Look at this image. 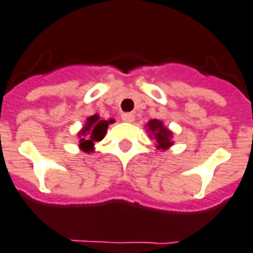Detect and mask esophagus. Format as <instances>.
<instances>
[{
	"mask_svg": "<svg viewBox=\"0 0 253 253\" xmlns=\"http://www.w3.org/2000/svg\"><path fill=\"white\" fill-rule=\"evenodd\" d=\"M133 120H135V116L132 113H123L122 114V121H125V122H132Z\"/></svg>",
	"mask_w": 253,
	"mask_h": 253,
	"instance_id": "1",
	"label": "esophagus"
}]
</instances>
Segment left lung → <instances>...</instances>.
Here are the masks:
<instances>
[{
    "mask_svg": "<svg viewBox=\"0 0 253 253\" xmlns=\"http://www.w3.org/2000/svg\"><path fill=\"white\" fill-rule=\"evenodd\" d=\"M148 130L151 131L152 135H153V139L157 141V148L159 149H166V148L173 144L171 140H170L171 139V132L166 127H164L161 121H149V123H148Z\"/></svg>",
    "mask_w": 253,
    "mask_h": 253,
    "instance_id": "1",
    "label": "left lung"
}]
</instances>
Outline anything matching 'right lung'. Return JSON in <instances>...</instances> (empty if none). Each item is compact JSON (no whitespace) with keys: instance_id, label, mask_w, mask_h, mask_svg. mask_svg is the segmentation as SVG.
Returning <instances> with one entry per match:
<instances>
[{"instance_id":"add662e5","label":"right lung","mask_w":253,"mask_h":253,"mask_svg":"<svg viewBox=\"0 0 253 253\" xmlns=\"http://www.w3.org/2000/svg\"><path fill=\"white\" fill-rule=\"evenodd\" d=\"M113 120L105 121L101 120L97 114L89 117L87 120L85 126L80 131V148L84 152L93 151L94 141H100L105 136L106 130H108L109 123H112Z\"/></svg>"}]
</instances>
